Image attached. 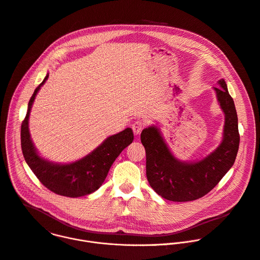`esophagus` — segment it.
Instances as JSON below:
<instances>
[{
    "label": "esophagus",
    "mask_w": 260,
    "mask_h": 260,
    "mask_svg": "<svg viewBox=\"0 0 260 260\" xmlns=\"http://www.w3.org/2000/svg\"><path fill=\"white\" fill-rule=\"evenodd\" d=\"M144 126H145V123H144L142 120H137V121H135V122L133 123V125H132V128H133V131H134V134H135L136 136H139V135L142 133Z\"/></svg>",
    "instance_id": "obj_1"
}]
</instances>
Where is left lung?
<instances>
[{"instance_id": "1", "label": "left lung", "mask_w": 260, "mask_h": 260, "mask_svg": "<svg viewBox=\"0 0 260 260\" xmlns=\"http://www.w3.org/2000/svg\"><path fill=\"white\" fill-rule=\"evenodd\" d=\"M213 88L224 113L223 137L220 145L205 158L186 162L177 159L155 125L144 128L141 142L146 150V175L152 189L162 198L187 202L209 193L233 166L240 143L238 116L234 100L224 79Z\"/></svg>"}]
</instances>
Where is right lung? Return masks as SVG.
<instances>
[{
	"instance_id": "add662e5",
	"label": "right lung",
	"mask_w": 260,
	"mask_h": 260,
	"mask_svg": "<svg viewBox=\"0 0 260 260\" xmlns=\"http://www.w3.org/2000/svg\"><path fill=\"white\" fill-rule=\"evenodd\" d=\"M48 77L49 74L35 90L21 124V149L24 159L40 182L55 194L71 198L92 194L102 186L121 151L133 143V131L127 127L108 137L92 153L72 163L59 164L42 158L30 139L28 120L36 96Z\"/></svg>"
}]
</instances>
